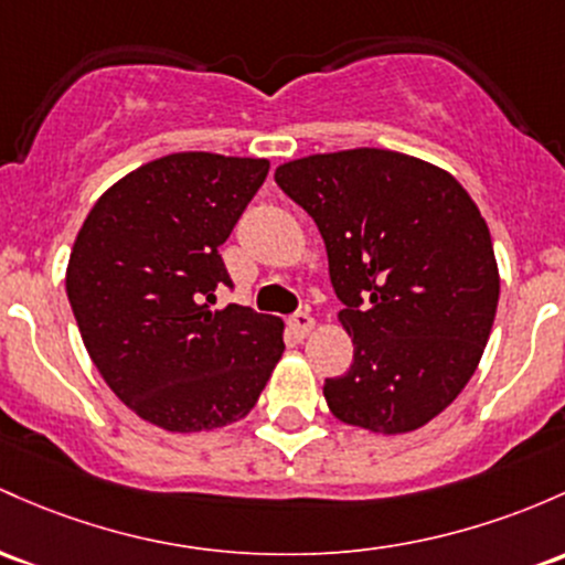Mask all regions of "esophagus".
I'll list each match as a JSON object with an SVG mask.
<instances>
[{"label":"esophagus","mask_w":565,"mask_h":565,"mask_svg":"<svg viewBox=\"0 0 565 565\" xmlns=\"http://www.w3.org/2000/svg\"><path fill=\"white\" fill-rule=\"evenodd\" d=\"M313 316L308 311H297L295 316H289V330H292L297 338H306V334L313 330Z\"/></svg>","instance_id":"obj_1"}]
</instances>
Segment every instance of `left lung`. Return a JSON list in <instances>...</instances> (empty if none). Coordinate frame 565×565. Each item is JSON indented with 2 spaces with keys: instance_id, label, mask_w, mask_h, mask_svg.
I'll return each instance as SVG.
<instances>
[{
  "instance_id": "1",
  "label": "left lung",
  "mask_w": 565,
  "mask_h": 565,
  "mask_svg": "<svg viewBox=\"0 0 565 565\" xmlns=\"http://www.w3.org/2000/svg\"><path fill=\"white\" fill-rule=\"evenodd\" d=\"M276 184L319 227L353 340L327 377L334 418L377 434L429 424L475 375L499 306L491 233L448 171L375 150L308 154Z\"/></svg>"
}]
</instances>
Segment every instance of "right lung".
Segmentation results:
<instances>
[{"mask_svg":"<svg viewBox=\"0 0 565 565\" xmlns=\"http://www.w3.org/2000/svg\"><path fill=\"white\" fill-rule=\"evenodd\" d=\"M270 163L177 152L111 184L66 268L74 319L107 386L166 431L244 418L284 353V321L216 308L233 287L220 246Z\"/></svg>","mask_w":565,"mask_h":565,"instance_id":"right-lung-1","label":"right lung"}]
</instances>
